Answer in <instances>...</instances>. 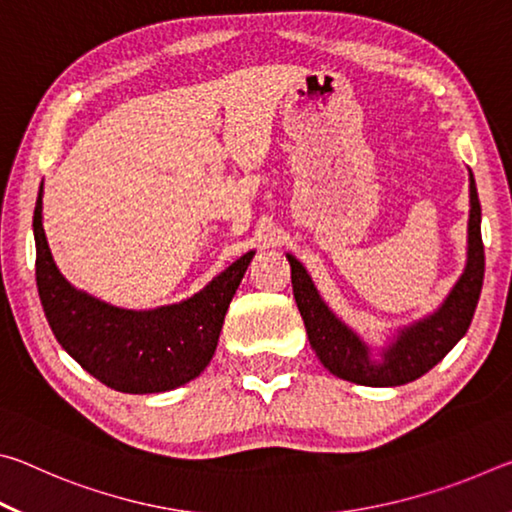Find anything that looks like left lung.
<instances>
[{
	"mask_svg": "<svg viewBox=\"0 0 512 512\" xmlns=\"http://www.w3.org/2000/svg\"><path fill=\"white\" fill-rule=\"evenodd\" d=\"M470 239H467V266L461 280L449 293L436 314L402 329L397 341L384 352V361L370 359L368 348L352 329L345 327L320 300L311 277L293 255L291 264L293 298L305 320L307 336L320 363L345 381L361 386H402L422 377L463 339L472 323L476 302L481 296L485 255L481 239V203L470 171Z\"/></svg>",
	"mask_w": 512,
	"mask_h": 512,
	"instance_id": "left-lung-1",
	"label": "left lung"
}]
</instances>
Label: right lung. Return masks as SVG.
Wrapping results in <instances>:
<instances>
[{"instance_id": "obj_1", "label": "right lung", "mask_w": 512, "mask_h": 512, "mask_svg": "<svg viewBox=\"0 0 512 512\" xmlns=\"http://www.w3.org/2000/svg\"><path fill=\"white\" fill-rule=\"evenodd\" d=\"M36 282L58 343L119 393H164L196 379L219 343L225 311L255 253L237 259L180 305L128 311L76 291L54 264L42 228V187L33 212Z\"/></svg>"}]
</instances>
